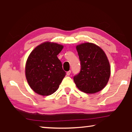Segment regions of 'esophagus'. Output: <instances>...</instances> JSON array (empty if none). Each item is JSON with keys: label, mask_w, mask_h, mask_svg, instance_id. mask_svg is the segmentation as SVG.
Listing matches in <instances>:
<instances>
[{"label": "esophagus", "mask_w": 132, "mask_h": 132, "mask_svg": "<svg viewBox=\"0 0 132 132\" xmlns=\"http://www.w3.org/2000/svg\"><path fill=\"white\" fill-rule=\"evenodd\" d=\"M70 73H71V70H69V71H67L66 75H68V76H69V75H70Z\"/></svg>", "instance_id": "obj_1"}]
</instances>
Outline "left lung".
Returning a JSON list of instances; mask_svg holds the SVG:
<instances>
[{
	"label": "left lung",
	"instance_id": "8db88e82",
	"mask_svg": "<svg viewBox=\"0 0 132 132\" xmlns=\"http://www.w3.org/2000/svg\"><path fill=\"white\" fill-rule=\"evenodd\" d=\"M81 69L73 77L77 88L82 92L94 94L102 90L110 77L111 68L104 51L93 43L76 46Z\"/></svg>",
	"mask_w": 132,
	"mask_h": 132
}]
</instances>
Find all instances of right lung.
<instances>
[{"label":"right lung","mask_w":132,"mask_h":132,"mask_svg":"<svg viewBox=\"0 0 132 132\" xmlns=\"http://www.w3.org/2000/svg\"><path fill=\"white\" fill-rule=\"evenodd\" d=\"M63 46L44 42L29 55L26 65L27 80L32 90L41 95H50L59 88L66 72L57 55Z\"/></svg>","instance_id":"obj_1"}]
</instances>
